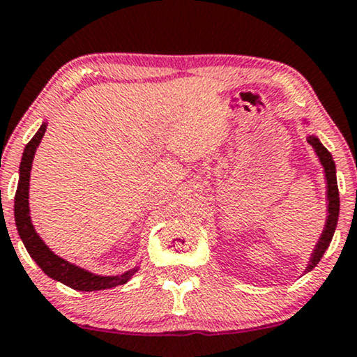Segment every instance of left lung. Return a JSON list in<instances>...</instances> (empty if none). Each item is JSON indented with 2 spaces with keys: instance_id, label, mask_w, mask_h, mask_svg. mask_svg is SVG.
Here are the masks:
<instances>
[{
  "instance_id": "1",
  "label": "left lung",
  "mask_w": 357,
  "mask_h": 357,
  "mask_svg": "<svg viewBox=\"0 0 357 357\" xmlns=\"http://www.w3.org/2000/svg\"><path fill=\"white\" fill-rule=\"evenodd\" d=\"M307 143L314 148V151L319 158L321 165L324 167L326 181H328V220H326V227L321 234L319 241H317L314 251H312V257L309 259V264L306 271H311L312 268H316L317 263L321 261V257L326 252V249L329 248L331 239H333L334 231H336L337 218H339V190H337V179H336V165H334L333 156L328 149L321 144V141L316 136H309Z\"/></svg>"
}]
</instances>
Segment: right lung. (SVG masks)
Listing matches in <instances>:
<instances>
[{
	"mask_svg": "<svg viewBox=\"0 0 357 357\" xmlns=\"http://www.w3.org/2000/svg\"><path fill=\"white\" fill-rule=\"evenodd\" d=\"M46 131V123L41 124L36 135L29 141L24 148L23 158H21L20 165V181L18 190H16L15 196V221L21 241H23L24 248L29 252V256L36 261V264L43 269V273L48 274L50 278L56 279V281L63 282V284L73 287L76 291H100V289H109V287L121 286L131 279L132 274L137 271V268L126 271L121 276H98L86 269H81L79 266H75L68 263L63 257L56 256L51 249L43 243V239L38 236L36 231L31 225V216H29V173H31V165L34 153H36L38 144L41 143L43 136Z\"/></svg>",
	"mask_w": 357,
	"mask_h": 357,
	"instance_id": "obj_1",
	"label": "right lung"
}]
</instances>
